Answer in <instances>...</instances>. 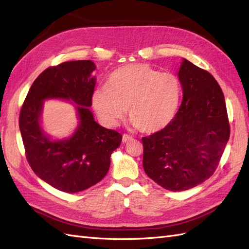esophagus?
<instances>
[{
  "label": "esophagus",
  "mask_w": 249,
  "mask_h": 249,
  "mask_svg": "<svg viewBox=\"0 0 249 249\" xmlns=\"http://www.w3.org/2000/svg\"><path fill=\"white\" fill-rule=\"evenodd\" d=\"M131 139H133V137L129 136V135H127V134H124V135H123V137H122V141H123L124 143H126V142L130 141Z\"/></svg>",
  "instance_id": "obj_1"
}]
</instances>
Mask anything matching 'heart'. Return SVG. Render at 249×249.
<instances>
[{
    "label": "heart",
    "mask_w": 249,
    "mask_h": 249,
    "mask_svg": "<svg viewBox=\"0 0 249 249\" xmlns=\"http://www.w3.org/2000/svg\"><path fill=\"white\" fill-rule=\"evenodd\" d=\"M182 95L181 81L171 72H160L146 64L122 66L110 73L105 88L92 97L99 120L114 127L128 116L141 133L165 128L176 116Z\"/></svg>",
    "instance_id": "1"
}]
</instances>
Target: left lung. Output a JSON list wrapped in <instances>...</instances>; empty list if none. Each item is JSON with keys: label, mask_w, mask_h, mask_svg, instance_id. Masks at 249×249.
<instances>
[{"label": "left lung", "mask_w": 249, "mask_h": 249, "mask_svg": "<svg viewBox=\"0 0 249 249\" xmlns=\"http://www.w3.org/2000/svg\"><path fill=\"white\" fill-rule=\"evenodd\" d=\"M183 100L170 124L142 138L147 177L172 192L193 188L215 172L230 137L223 91L215 78L183 60Z\"/></svg>", "instance_id": "obj_1"}]
</instances>
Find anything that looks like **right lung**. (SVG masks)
Listing matches in <instances>:
<instances>
[{
	"label": "right lung",
	"mask_w": 249,
	"mask_h": 249,
	"mask_svg": "<svg viewBox=\"0 0 249 249\" xmlns=\"http://www.w3.org/2000/svg\"><path fill=\"white\" fill-rule=\"evenodd\" d=\"M89 60L64 62L47 68L32 84L19 116L25 156L36 176L65 193H78L105 178L110 156L122 135L97 124L92 106L96 78ZM47 98L71 100L77 105L79 125L71 139L50 140L40 127V114Z\"/></svg>",
	"instance_id": "obj_1"
}]
</instances>
